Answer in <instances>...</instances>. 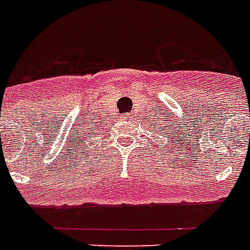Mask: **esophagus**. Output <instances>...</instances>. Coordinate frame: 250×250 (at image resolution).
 I'll return each instance as SVG.
<instances>
[{
	"label": "esophagus",
	"instance_id": "34e87169",
	"mask_svg": "<svg viewBox=\"0 0 250 250\" xmlns=\"http://www.w3.org/2000/svg\"><path fill=\"white\" fill-rule=\"evenodd\" d=\"M125 115H127V117H125V119H128V118H129V114H125Z\"/></svg>",
	"mask_w": 250,
	"mask_h": 250
}]
</instances>
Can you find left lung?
<instances>
[{"label": "left lung", "instance_id": "1", "mask_svg": "<svg viewBox=\"0 0 250 250\" xmlns=\"http://www.w3.org/2000/svg\"><path fill=\"white\" fill-rule=\"evenodd\" d=\"M171 140H172V139H171Z\"/></svg>", "mask_w": 250, "mask_h": 250}]
</instances>
